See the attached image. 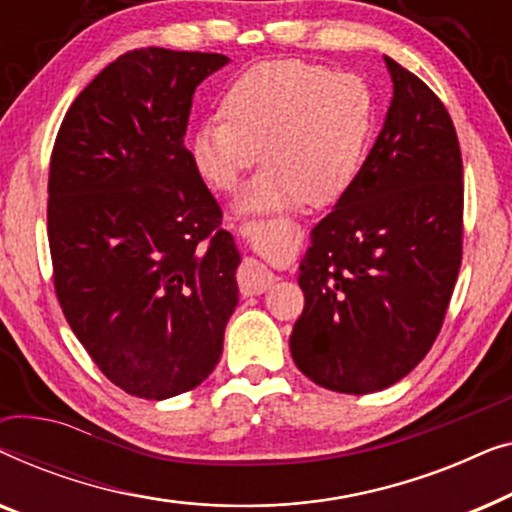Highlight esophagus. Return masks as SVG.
Here are the masks:
<instances>
[{
    "instance_id": "1",
    "label": "esophagus",
    "mask_w": 512,
    "mask_h": 512,
    "mask_svg": "<svg viewBox=\"0 0 512 512\" xmlns=\"http://www.w3.org/2000/svg\"><path fill=\"white\" fill-rule=\"evenodd\" d=\"M237 279H240V289L244 296H256V293L268 291L275 284V275L265 265L254 261V258H244Z\"/></svg>"
}]
</instances>
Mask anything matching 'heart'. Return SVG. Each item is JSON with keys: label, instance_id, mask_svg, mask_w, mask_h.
Returning a JSON list of instances; mask_svg holds the SVG:
<instances>
[{"label": "heart", "instance_id": "heart-1", "mask_svg": "<svg viewBox=\"0 0 512 512\" xmlns=\"http://www.w3.org/2000/svg\"><path fill=\"white\" fill-rule=\"evenodd\" d=\"M222 116L191 135L195 170L221 193H237L263 156L244 212L270 214L333 205L352 191L366 165L377 97L359 74L303 60H268L230 83Z\"/></svg>", "mask_w": 512, "mask_h": 512}]
</instances>
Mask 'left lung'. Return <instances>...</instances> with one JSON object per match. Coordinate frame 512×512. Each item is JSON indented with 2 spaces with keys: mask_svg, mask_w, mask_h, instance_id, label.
<instances>
[{
  "mask_svg": "<svg viewBox=\"0 0 512 512\" xmlns=\"http://www.w3.org/2000/svg\"><path fill=\"white\" fill-rule=\"evenodd\" d=\"M394 97L359 181L312 230L300 261L298 370L340 394H373L429 354L461 265L464 165L445 104L384 58Z\"/></svg>",
  "mask_w": 512,
  "mask_h": 512,
  "instance_id": "8db88e82",
  "label": "left lung"
}]
</instances>
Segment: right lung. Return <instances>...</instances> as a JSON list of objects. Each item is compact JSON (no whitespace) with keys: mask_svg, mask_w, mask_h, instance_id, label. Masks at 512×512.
Here are the masks:
<instances>
[{"mask_svg":"<svg viewBox=\"0 0 512 512\" xmlns=\"http://www.w3.org/2000/svg\"><path fill=\"white\" fill-rule=\"evenodd\" d=\"M221 53L137 48L72 102L48 172V244L67 324L125 394L205 382L237 305L240 251L184 137Z\"/></svg>","mask_w":512,"mask_h":512,"instance_id":"1","label":"right lung"}]
</instances>
